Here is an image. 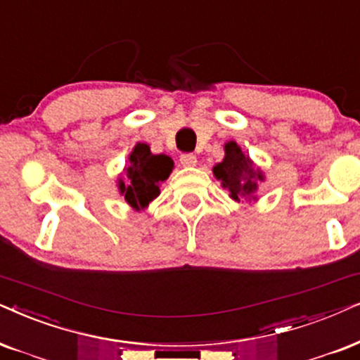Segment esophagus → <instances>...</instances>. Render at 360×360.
<instances>
[{
	"label": "esophagus",
	"instance_id": "1",
	"mask_svg": "<svg viewBox=\"0 0 360 360\" xmlns=\"http://www.w3.org/2000/svg\"><path fill=\"white\" fill-rule=\"evenodd\" d=\"M179 161H181V165H183L184 167H193V166H195V162H198V159H195L194 154L186 153V154H181Z\"/></svg>",
	"mask_w": 360,
	"mask_h": 360
}]
</instances>
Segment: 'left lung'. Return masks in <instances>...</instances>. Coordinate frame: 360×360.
<instances>
[{
	"label": "left lung",
	"instance_id": "1",
	"mask_svg": "<svg viewBox=\"0 0 360 360\" xmlns=\"http://www.w3.org/2000/svg\"><path fill=\"white\" fill-rule=\"evenodd\" d=\"M224 161L214 166V176L221 179L222 188L231 193V198L239 201L240 195H251L256 193L257 181H262L264 176L261 171H254L251 159L240 151V148L234 141L227 143Z\"/></svg>",
	"mask_w": 360,
	"mask_h": 360
}]
</instances>
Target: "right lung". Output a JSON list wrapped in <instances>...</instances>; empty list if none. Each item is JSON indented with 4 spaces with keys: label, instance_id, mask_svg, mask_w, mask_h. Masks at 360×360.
<instances>
[{
    "label": "right lung",
    "instance_id": "add662e5",
    "mask_svg": "<svg viewBox=\"0 0 360 360\" xmlns=\"http://www.w3.org/2000/svg\"><path fill=\"white\" fill-rule=\"evenodd\" d=\"M172 159L165 154H153L148 144H136L126 167V183L120 181L121 194L134 209L146 207L159 195V183L169 177Z\"/></svg>",
    "mask_w": 360,
    "mask_h": 360
}]
</instances>
